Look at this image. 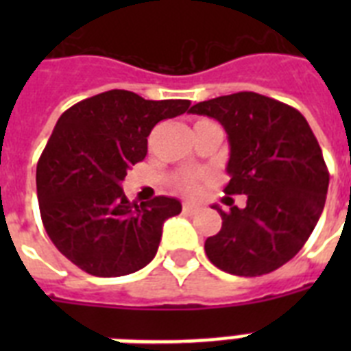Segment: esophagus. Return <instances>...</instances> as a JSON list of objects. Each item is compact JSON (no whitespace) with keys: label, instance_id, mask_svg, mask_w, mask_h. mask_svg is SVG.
<instances>
[{"label":"esophagus","instance_id":"esophagus-1","mask_svg":"<svg viewBox=\"0 0 351 351\" xmlns=\"http://www.w3.org/2000/svg\"><path fill=\"white\" fill-rule=\"evenodd\" d=\"M198 209H200V206L195 202H184L182 204V211L186 215H193V213H197Z\"/></svg>","mask_w":351,"mask_h":351}]
</instances>
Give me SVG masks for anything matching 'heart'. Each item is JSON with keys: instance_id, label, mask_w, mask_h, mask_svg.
Returning a JSON list of instances; mask_svg holds the SVG:
<instances>
[{"instance_id": "heart-1", "label": "heart", "mask_w": 351, "mask_h": 351, "mask_svg": "<svg viewBox=\"0 0 351 351\" xmlns=\"http://www.w3.org/2000/svg\"><path fill=\"white\" fill-rule=\"evenodd\" d=\"M175 187L182 195H195L198 189V176L193 173H184L175 180Z\"/></svg>"}]
</instances>
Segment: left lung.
<instances>
[{
    "label": "left lung",
    "instance_id": "obj_1",
    "mask_svg": "<svg viewBox=\"0 0 351 351\" xmlns=\"http://www.w3.org/2000/svg\"><path fill=\"white\" fill-rule=\"evenodd\" d=\"M189 112L222 123L230 142L224 193L247 197L242 209L213 206L222 228L206 240V255L239 277L275 271L310 239L326 202L330 173L315 134L297 109L247 90Z\"/></svg>",
    "mask_w": 351,
    "mask_h": 351
}]
</instances>
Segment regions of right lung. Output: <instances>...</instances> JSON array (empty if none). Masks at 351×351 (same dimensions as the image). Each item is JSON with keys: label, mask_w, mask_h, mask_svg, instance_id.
<instances>
[{"label": "right lung", "mask_w": 351, "mask_h": 351, "mask_svg": "<svg viewBox=\"0 0 351 351\" xmlns=\"http://www.w3.org/2000/svg\"><path fill=\"white\" fill-rule=\"evenodd\" d=\"M189 100H143L112 89L63 112L47 142L36 189L47 234L62 255L95 277L129 275L153 261L162 226L182 211L176 198L129 202L127 169L147 154V136Z\"/></svg>", "instance_id": "add662e5"}]
</instances>
